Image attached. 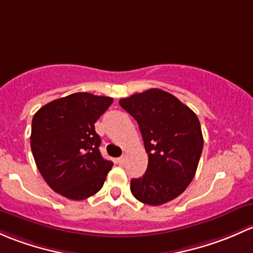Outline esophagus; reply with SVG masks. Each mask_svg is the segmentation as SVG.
Wrapping results in <instances>:
<instances>
[{"label":"esophagus","mask_w":253,"mask_h":253,"mask_svg":"<svg viewBox=\"0 0 253 253\" xmlns=\"http://www.w3.org/2000/svg\"><path fill=\"white\" fill-rule=\"evenodd\" d=\"M117 162H118L119 165H124V163H126V156H122V157H119L118 160H117Z\"/></svg>","instance_id":"1"}]
</instances>
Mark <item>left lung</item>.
Returning <instances> with one entry per match:
<instances>
[{"instance_id": "1", "label": "left lung", "mask_w": 253, "mask_h": 253, "mask_svg": "<svg viewBox=\"0 0 253 253\" xmlns=\"http://www.w3.org/2000/svg\"><path fill=\"white\" fill-rule=\"evenodd\" d=\"M119 105L139 124L148 156L146 173L131 179L136 200L160 206L183 194L191 183L204 148L196 114L161 88L122 98Z\"/></svg>"}]
</instances>
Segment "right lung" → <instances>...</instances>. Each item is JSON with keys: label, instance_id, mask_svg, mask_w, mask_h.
Masks as SVG:
<instances>
[{"label": "right lung", "instance_id": "obj_1", "mask_svg": "<svg viewBox=\"0 0 253 253\" xmlns=\"http://www.w3.org/2000/svg\"><path fill=\"white\" fill-rule=\"evenodd\" d=\"M113 102L107 96L77 92L41 107L31 123L36 167L53 191L74 201L101 190L113 163L101 156L95 123Z\"/></svg>", "mask_w": 253, "mask_h": 253}]
</instances>
